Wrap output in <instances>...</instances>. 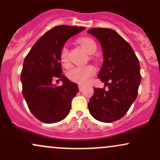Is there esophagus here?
Segmentation results:
<instances>
[{"instance_id": "esophagus-1", "label": "esophagus", "mask_w": 160, "mask_h": 160, "mask_svg": "<svg viewBox=\"0 0 160 160\" xmlns=\"http://www.w3.org/2000/svg\"><path fill=\"white\" fill-rule=\"evenodd\" d=\"M83 86H82V85H80V84H79L78 85V88H79V90H80V92H82V90H83Z\"/></svg>"}]
</instances>
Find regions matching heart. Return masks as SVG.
Returning <instances> with one entry per match:
<instances>
[{
    "label": "heart",
    "mask_w": 160,
    "mask_h": 160,
    "mask_svg": "<svg viewBox=\"0 0 160 160\" xmlns=\"http://www.w3.org/2000/svg\"><path fill=\"white\" fill-rule=\"evenodd\" d=\"M78 43L85 51L89 54L95 53L97 49V45L95 42L91 38L83 37L78 39ZM61 64L64 67H68L69 65L68 50L66 46H64L61 50L59 56ZM96 68L93 65H88L86 66L74 67L71 68L67 73L68 78L70 80L78 82L80 84H86L90 80V78L95 74Z\"/></svg>",
    "instance_id": "b5f03b06"
}]
</instances>
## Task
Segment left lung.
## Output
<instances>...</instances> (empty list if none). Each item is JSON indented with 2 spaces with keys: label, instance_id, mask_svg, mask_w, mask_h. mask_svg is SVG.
<instances>
[{
  "label": "left lung",
  "instance_id": "1",
  "mask_svg": "<svg viewBox=\"0 0 160 160\" xmlns=\"http://www.w3.org/2000/svg\"><path fill=\"white\" fill-rule=\"evenodd\" d=\"M88 32L101 44L104 59L98 78L109 88H94L88 108L98 121L113 122L128 112L137 97L141 82L139 62L130 44L115 30L98 28Z\"/></svg>",
  "mask_w": 160,
  "mask_h": 160
}]
</instances>
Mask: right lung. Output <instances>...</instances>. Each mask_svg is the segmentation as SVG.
<instances>
[{
    "mask_svg": "<svg viewBox=\"0 0 160 160\" xmlns=\"http://www.w3.org/2000/svg\"><path fill=\"white\" fill-rule=\"evenodd\" d=\"M85 29L68 25L54 27L38 38L25 57L21 73L22 94L30 111L40 122H58L70 112L79 89L62 74L59 56L65 42ZM54 78L62 80L63 85L53 87Z\"/></svg>",
    "mask_w": 160,
    "mask_h": 160,
    "instance_id": "1",
    "label": "right lung"
}]
</instances>
